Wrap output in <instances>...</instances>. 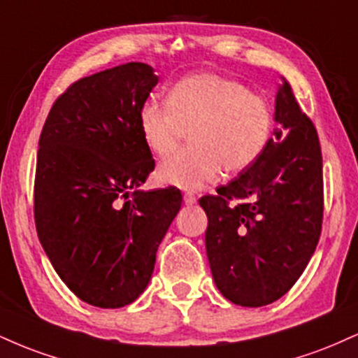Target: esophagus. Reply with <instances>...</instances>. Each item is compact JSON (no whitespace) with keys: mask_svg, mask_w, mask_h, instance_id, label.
Returning <instances> with one entry per match:
<instances>
[{"mask_svg":"<svg viewBox=\"0 0 358 358\" xmlns=\"http://www.w3.org/2000/svg\"><path fill=\"white\" fill-rule=\"evenodd\" d=\"M183 202L187 205H193L196 202V196L193 195V193H185L183 195Z\"/></svg>","mask_w":358,"mask_h":358,"instance_id":"34e87169","label":"esophagus"}]
</instances>
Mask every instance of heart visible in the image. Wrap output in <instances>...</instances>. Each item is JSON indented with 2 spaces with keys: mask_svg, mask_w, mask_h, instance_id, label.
I'll return each instance as SVG.
<instances>
[{
  "mask_svg": "<svg viewBox=\"0 0 358 358\" xmlns=\"http://www.w3.org/2000/svg\"><path fill=\"white\" fill-rule=\"evenodd\" d=\"M138 126L148 150L166 156L178 148L185 131H192L190 150L159 163L162 185L199 190L215 182L222 170H248L268 150L274 113L264 97L248 85L215 72L183 77L170 89L166 104L146 99Z\"/></svg>",
  "mask_w": 358,
  "mask_h": 358,
  "instance_id": "obj_1",
  "label": "heart"
}]
</instances>
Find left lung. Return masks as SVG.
<instances>
[{
	"mask_svg": "<svg viewBox=\"0 0 358 358\" xmlns=\"http://www.w3.org/2000/svg\"><path fill=\"white\" fill-rule=\"evenodd\" d=\"M274 119L279 127L264 155L217 188V195L199 200L208 219L205 248L213 281L241 306H264L285 296L322 234V148L286 80Z\"/></svg>",
	"mask_w": 358,
	"mask_h": 358,
	"instance_id": "1",
	"label": "left lung"
}]
</instances>
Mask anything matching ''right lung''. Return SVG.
I'll return each mask as SVG.
<instances>
[{"mask_svg":"<svg viewBox=\"0 0 358 358\" xmlns=\"http://www.w3.org/2000/svg\"><path fill=\"white\" fill-rule=\"evenodd\" d=\"M158 77L129 62L73 82L53 102L38 141L35 225L53 269L82 301L129 305L182 207L175 187L139 192L155 170L138 113Z\"/></svg>","mask_w":358,"mask_h":358,"instance_id":"add662e5","label":"right lung"}]
</instances>
